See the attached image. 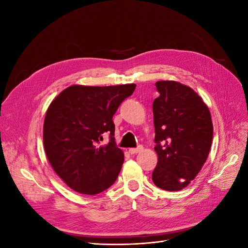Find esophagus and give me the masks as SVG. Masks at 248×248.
I'll use <instances>...</instances> for the list:
<instances>
[{"label":"esophagus","mask_w":248,"mask_h":248,"mask_svg":"<svg viewBox=\"0 0 248 248\" xmlns=\"http://www.w3.org/2000/svg\"><path fill=\"white\" fill-rule=\"evenodd\" d=\"M140 151H142V147L141 146H139L138 148H130L129 149V153L130 154H137V153H140Z\"/></svg>","instance_id":"obj_1"}]
</instances>
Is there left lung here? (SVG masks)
Listing matches in <instances>:
<instances>
[{
	"label": "left lung",
	"instance_id": "8db88e82",
	"mask_svg": "<svg viewBox=\"0 0 248 248\" xmlns=\"http://www.w3.org/2000/svg\"><path fill=\"white\" fill-rule=\"evenodd\" d=\"M153 102L155 152L152 180L159 188L179 191L197 177L206 162L213 139L210 110L190 87L175 80L155 84Z\"/></svg>",
	"mask_w": 248,
	"mask_h": 248
}]
</instances>
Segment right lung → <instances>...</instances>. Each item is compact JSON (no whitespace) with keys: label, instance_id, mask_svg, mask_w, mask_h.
<instances>
[{"label":"right lung","instance_id":"right-lung-1","mask_svg":"<svg viewBox=\"0 0 248 248\" xmlns=\"http://www.w3.org/2000/svg\"><path fill=\"white\" fill-rule=\"evenodd\" d=\"M136 86L73 85L49 104L43 124L44 150L56 174L74 191L94 196L117 180L124 153L116 147L112 116ZM106 132L110 142L98 147Z\"/></svg>","mask_w":248,"mask_h":248}]
</instances>
